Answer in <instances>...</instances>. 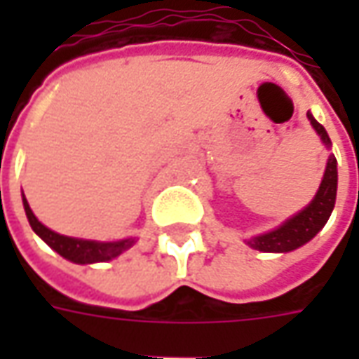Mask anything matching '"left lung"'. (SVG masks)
I'll list each match as a JSON object with an SVG mask.
<instances>
[{
    "instance_id": "1",
    "label": "left lung",
    "mask_w": 359,
    "mask_h": 359,
    "mask_svg": "<svg viewBox=\"0 0 359 359\" xmlns=\"http://www.w3.org/2000/svg\"><path fill=\"white\" fill-rule=\"evenodd\" d=\"M308 118L311 121L317 134L321 136V140L325 142V146H331L329 134L323 126L311 117V113H308ZM337 180H339L337 159H334V156H331L327 161L323 180H321V187L317 190L313 202L275 231L252 238L248 242L250 246L254 250H259V252H290V250L300 248L302 244L311 241L323 229L327 219L331 217L334 200H337Z\"/></svg>"
}]
</instances>
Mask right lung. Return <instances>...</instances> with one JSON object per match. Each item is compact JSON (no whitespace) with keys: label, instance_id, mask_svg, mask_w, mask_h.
<instances>
[{"label":"right lung","instance_id":"right-lung-1","mask_svg":"<svg viewBox=\"0 0 359 359\" xmlns=\"http://www.w3.org/2000/svg\"><path fill=\"white\" fill-rule=\"evenodd\" d=\"M22 203H25V211H27L28 223L32 226L40 238H42L50 248L57 252L59 256H63L69 262L74 264H95V262H109L113 257L121 256L126 248H130L134 244L133 238H126L121 242H94V241H81V238H71V236H63L50 231L48 226H43L36 215L30 210L27 198L22 196Z\"/></svg>","mask_w":359,"mask_h":359}]
</instances>
